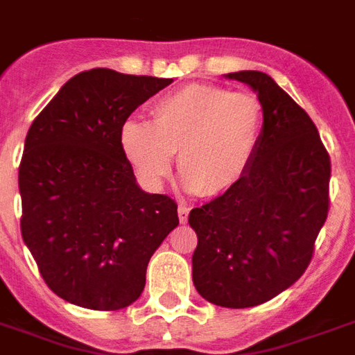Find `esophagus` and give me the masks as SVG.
<instances>
[{
    "mask_svg": "<svg viewBox=\"0 0 355 355\" xmlns=\"http://www.w3.org/2000/svg\"><path fill=\"white\" fill-rule=\"evenodd\" d=\"M188 216H189V208L182 202V205L178 206V219H180V223H188Z\"/></svg>",
    "mask_w": 355,
    "mask_h": 355,
    "instance_id": "obj_1",
    "label": "esophagus"
}]
</instances>
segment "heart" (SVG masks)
<instances>
[{
  "label": "heart",
  "mask_w": 355,
  "mask_h": 355,
  "mask_svg": "<svg viewBox=\"0 0 355 355\" xmlns=\"http://www.w3.org/2000/svg\"><path fill=\"white\" fill-rule=\"evenodd\" d=\"M150 123H123L121 147L128 162L149 184L169 175L173 153L188 189L200 197L227 193L252 164L263 108L256 96L216 85H189L160 97Z\"/></svg>",
  "instance_id": "heart-1"
}]
</instances>
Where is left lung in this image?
<instances>
[{
  "label": "left lung",
  "mask_w": 355,
  "mask_h": 355,
  "mask_svg": "<svg viewBox=\"0 0 355 355\" xmlns=\"http://www.w3.org/2000/svg\"><path fill=\"white\" fill-rule=\"evenodd\" d=\"M263 108L247 175L189 211L197 232L193 284L223 308L263 304L306 272L330 210V155L306 110L261 71H237Z\"/></svg>",
  "instance_id": "left-lung-1"
}]
</instances>
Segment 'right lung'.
Wrapping results in <instances>:
<instances>
[{
  "mask_svg": "<svg viewBox=\"0 0 355 355\" xmlns=\"http://www.w3.org/2000/svg\"><path fill=\"white\" fill-rule=\"evenodd\" d=\"M173 79L80 71L31 125L19 162L21 237L55 295L114 311L138 300L150 256L178 227L169 195L138 188L123 123Z\"/></svg>",
  "mask_w": 355,
  "mask_h": 355,
  "instance_id": "1",
  "label": "right lung"
}]
</instances>
